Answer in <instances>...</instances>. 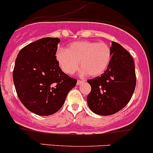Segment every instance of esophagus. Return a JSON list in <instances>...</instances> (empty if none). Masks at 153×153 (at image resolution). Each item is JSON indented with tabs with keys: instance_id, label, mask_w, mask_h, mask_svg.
Masks as SVG:
<instances>
[{
	"instance_id": "1",
	"label": "esophagus",
	"mask_w": 153,
	"mask_h": 153,
	"mask_svg": "<svg viewBox=\"0 0 153 153\" xmlns=\"http://www.w3.org/2000/svg\"><path fill=\"white\" fill-rule=\"evenodd\" d=\"M84 82V80H78V81H77V85H81V83H83Z\"/></svg>"
}]
</instances>
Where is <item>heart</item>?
<instances>
[{
  "label": "heart",
  "mask_w": 153,
  "mask_h": 153,
  "mask_svg": "<svg viewBox=\"0 0 153 153\" xmlns=\"http://www.w3.org/2000/svg\"><path fill=\"white\" fill-rule=\"evenodd\" d=\"M56 57L61 69L72 75L80 66L81 74L89 76H100L104 73L110 63L112 51L104 42L83 41L71 44L67 50L59 48Z\"/></svg>",
  "instance_id": "heart-1"
}]
</instances>
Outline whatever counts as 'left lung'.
<instances>
[{
  "label": "left lung",
  "instance_id": "8db88e82",
  "mask_svg": "<svg viewBox=\"0 0 153 153\" xmlns=\"http://www.w3.org/2000/svg\"><path fill=\"white\" fill-rule=\"evenodd\" d=\"M112 58L103 74L88 80L91 91L87 101L94 113L111 115L122 109L131 100L136 87L134 61L121 44L112 43Z\"/></svg>",
  "mask_w": 153,
  "mask_h": 153
}]
</instances>
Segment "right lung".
<instances>
[{"label":"right lung","instance_id":"obj_1","mask_svg":"<svg viewBox=\"0 0 153 153\" xmlns=\"http://www.w3.org/2000/svg\"><path fill=\"white\" fill-rule=\"evenodd\" d=\"M58 38H44L24 47L13 72L19 99L26 109L50 115L62 106L77 80L64 73L56 57Z\"/></svg>","mask_w":153,"mask_h":153}]
</instances>
